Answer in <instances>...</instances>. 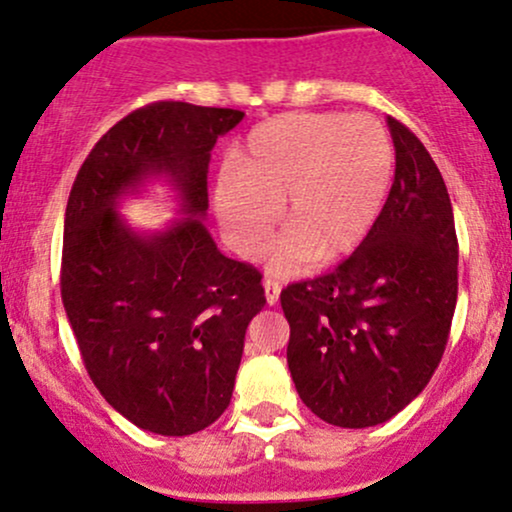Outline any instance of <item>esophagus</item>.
Returning <instances> with one entry per match:
<instances>
[{
	"label": "esophagus",
	"mask_w": 512,
	"mask_h": 512,
	"mask_svg": "<svg viewBox=\"0 0 512 512\" xmlns=\"http://www.w3.org/2000/svg\"><path fill=\"white\" fill-rule=\"evenodd\" d=\"M263 290H266L268 305H276L278 298H280V283H278V280L266 278V280H263Z\"/></svg>",
	"instance_id": "1"
}]
</instances>
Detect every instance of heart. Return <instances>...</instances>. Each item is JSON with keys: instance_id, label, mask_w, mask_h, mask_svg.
<instances>
[{"instance_id": "heart-1", "label": "heart", "mask_w": 512, "mask_h": 512, "mask_svg": "<svg viewBox=\"0 0 512 512\" xmlns=\"http://www.w3.org/2000/svg\"><path fill=\"white\" fill-rule=\"evenodd\" d=\"M395 153L378 119L285 114L256 126L217 175L219 227L239 256L254 258L271 239L278 205L283 232L273 271L322 268L354 254L376 224L393 183Z\"/></svg>"}]
</instances>
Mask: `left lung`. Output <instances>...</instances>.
I'll list each match as a JSON object with an SVG mask.
<instances>
[{
	"mask_svg": "<svg viewBox=\"0 0 512 512\" xmlns=\"http://www.w3.org/2000/svg\"><path fill=\"white\" fill-rule=\"evenodd\" d=\"M395 178L364 244L334 271L280 293L288 368L302 403L329 425H381L430 383L459 290V244L442 173L388 117Z\"/></svg>",
	"mask_w": 512,
	"mask_h": 512,
	"instance_id": "obj_1",
	"label": "left lung"
}]
</instances>
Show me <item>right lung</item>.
Wrapping results in <instances>:
<instances>
[{"mask_svg": "<svg viewBox=\"0 0 512 512\" xmlns=\"http://www.w3.org/2000/svg\"><path fill=\"white\" fill-rule=\"evenodd\" d=\"M239 109L153 102L85 158L65 207L60 295L92 383L146 432L185 437L229 408L246 327L266 305L261 273L217 249L202 224L207 166ZM166 174L188 218L139 235L116 200Z\"/></svg>", "mask_w": 512, "mask_h": 512, "instance_id": "right-lung-1", "label": "right lung"}]
</instances>
